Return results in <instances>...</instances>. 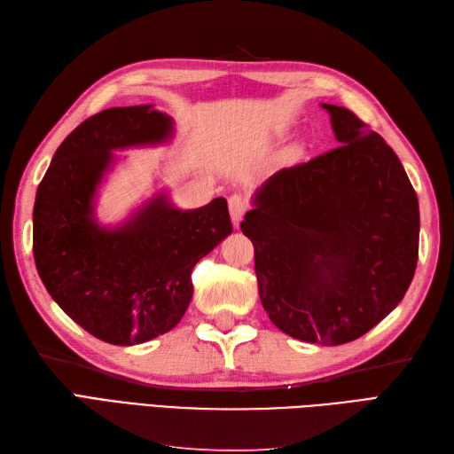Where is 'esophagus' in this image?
Wrapping results in <instances>:
<instances>
[{"mask_svg":"<svg viewBox=\"0 0 454 454\" xmlns=\"http://www.w3.org/2000/svg\"><path fill=\"white\" fill-rule=\"evenodd\" d=\"M228 207H230L231 220H234V224L238 226L241 223V218H244L247 207H249L247 199L241 193H231L230 199H228Z\"/></svg>","mask_w":454,"mask_h":454,"instance_id":"34e87169","label":"esophagus"}]
</instances>
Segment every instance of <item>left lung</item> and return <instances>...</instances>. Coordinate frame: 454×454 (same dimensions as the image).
<instances>
[{"instance_id":"obj_1","label":"left lung","mask_w":454,"mask_h":454,"mask_svg":"<svg viewBox=\"0 0 454 454\" xmlns=\"http://www.w3.org/2000/svg\"><path fill=\"white\" fill-rule=\"evenodd\" d=\"M329 110L340 146L270 176L241 220L255 247L259 298L282 333L346 344L391 313L414 278L419 208L383 137Z\"/></svg>"}]
</instances>
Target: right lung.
<instances>
[{"mask_svg":"<svg viewBox=\"0 0 454 454\" xmlns=\"http://www.w3.org/2000/svg\"><path fill=\"white\" fill-rule=\"evenodd\" d=\"M170 133L172 120L151 104L102 110L66 137L38 185V275L73 321L108 344H141L172 331L192 301L193 267L231 234L224 197L195 210L156 197L118 230L92 220V195L112 151Z\"/></svg>","mask_w":454,"mask_h":454,"instance_id":"right-lung-1","label":"right lung"}]
</instances>
